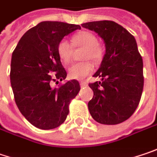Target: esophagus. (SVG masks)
<instances>
[{
  "mask_svg": "<svg viewBox=\"0 0 157 157\" xmlns=\"http://www.w3.org/2000/svg\"><path fill=\"white\" fill-rule=\"evenodd\" d=\"M87 85V82L86 81H80V86H86Z\"/></svg>",
  "mask_w": 157,
  "mask_h": 157,
  "instance_id": "esophagus-1",
  "label": "esophagus"
}]
</instances>
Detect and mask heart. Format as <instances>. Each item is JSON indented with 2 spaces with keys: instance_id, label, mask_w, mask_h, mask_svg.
<instances>
[{
  "instance_id": "heart-1",
  "label": "heart",
  "mask_w": 157,
  "mask_h": 157,
  "mask_svg": "<svg viewBox=\"0 0 157 157\" xmlns=\"http://www.w3.org/2000/svg\"><path fill=\"white\" fill-rule=\"evenodd\" d=\"M71 44L66 40H62L57 45V55L63 63H71L73 55V48H84L81 59L86 60L73 63L68 70V76L71 79H81L94 71V64L88 60L98 63L104 56V47L97 41V37L89 31H80L71 37Z\"/></svg>"
}]
</instances>
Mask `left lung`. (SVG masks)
Instances as JSON below:
<instances>
[{"label":"left lung","instance_id":"left-lung-1","mask_svg":"<svg viewBox=\"0 0 157 157\" xmlns=\"http://www.w3.org/2000/svg\"><path fill=\"white\" fill-rule=\"evenodd\" d=\"M81 26L98 33L106 46L101 67L94 75L101 81L89 83L94 91L89 112L100 124H120L134 113L143 91V62L136 40L113 21L88 22Z\"/></svg>","mask_w":157,"mask_h":157}]
</instances>
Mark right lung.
Segmentation results:
<instances>
[{"instance_id": "right-lung-1", "label": "right lung", "mask_w": 157, "mask_h": 157, "mask_svg": "<svg viewBox=\"0 0 157 157\" xmlns=\"http://www.w3.org/2000/svg\"><path fill=\"white\" fill-rule=\"evenodd\" d=\"M78 25L45 21L31 28L12 53L10 81L16 104L37 128L54 129L65 121L69 107L80 90L78 80L51 86L65 79L67 72L57 55L63 38Z\"/></svg>"}]
</instances>
